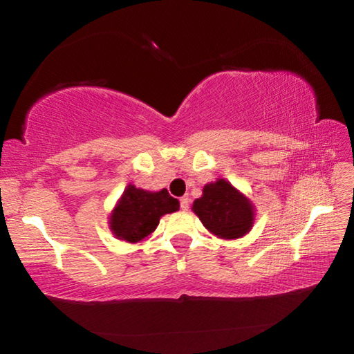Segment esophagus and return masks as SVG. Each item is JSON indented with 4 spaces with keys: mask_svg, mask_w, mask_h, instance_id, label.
<instances>
[{
    "mask_svg": "<svg viewBox=\"0 0 354 354\" xmlns=\"http://www.w3.org/2000/svg\"><path fill=\"white\" fill-rule=\"evenodd\" d=\"M179 203H181L183 211H187V209H189V196H183V198L179 200Z\"/></svg>",
    "mask_w": 354,
    "mask_h": 354,
    "instance_id": "1",
    "label": "esophagus"
}]
</instances>
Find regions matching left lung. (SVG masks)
<instances>
[{
  "label": "left lung",
  "instance_id": "left-lung-1",
  "mask_svg": "<svg viewBox=\"0 0 354 354\" xmlns=\"http://www.w3.org/2000/svg\"><path fill=\"white\" fill-rule=\"evenodd\" d=\"M201 223L220 239L232 241L248 234L254 223V205L226 179L203 187V195L192 205Z\"/></svg>",
  "mask_w": 354,
  "mask_h": 354
}]
</instances>
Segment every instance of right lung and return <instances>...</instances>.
<instances>
[{
	"label": "right lung",
	"instance_id": "obj_1",
	"mask_svg": "<svg viewBox=\"0 0 354 354\" xmlns=\"http://www.w3.org/2000/svg\"><path fill=\"white\" fill-rule=\"evenodd\" d=\"M178 209L179 201L167 189L149 192L129 184L109 215V230L118 241L142 242L153 234L162 215Z\"/></svg>",
	"mask_w": 354,
	"mask_h": 354
}]
</instances>
